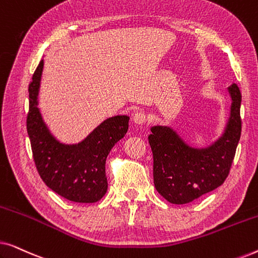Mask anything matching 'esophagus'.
<instances>
[{
	"label": "esophagus",
	"instance_id": "esophagus-1",
	"mask_svg": "<svg viewBox=\"0 0 258 258\" xmlns=\"http://www.w3.org/2000/svg\"><path fill=\"white\" fill-rule=\"evenodd\" d=\"M133 121L135 122L136 124L141 125V124H143V123H146V121H147V116H146V114H144V112H142V111H137V112H135V114H134V116H133Z\"/></svg>",
	"mask_w": 258,
	"mask_h": 258
}]
</instances>
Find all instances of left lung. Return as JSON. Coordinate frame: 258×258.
<instances>
[{
	"instance_id": "obj_1",
	"label": "left lung",
	"mask_w": 258,
	"mask_h": 258,
	"mask_svg": "<svg viewBox=\"0 0 258 258\" xmlns=\"http://www.w3.org/2000/svg\"><path fill=\"white\" fill-rule=\"evenodd\" d=\"M230 116L224 133L207 148L186 144L174 129L155 125L148 137L154 157L155 188L172 204L190 203L223 184L241 137L242 95L237 84L228 88Z\"/></svg>"
}]
</instances>
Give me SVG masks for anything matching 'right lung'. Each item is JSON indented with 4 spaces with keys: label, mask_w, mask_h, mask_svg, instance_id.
<instances>
[{
    "label": "right lung",
    "mask_w": 258,
    "mask_h": 258,
    "mask_svg": "<svg viewBox=\"0 0 258 258\" xmlns=\"http://www.w3.org/2000/svg\"><path fill=\"white\" fill-rule=\"evenodd\" d=\"M43 59L29 84L27 130L38 174L52 191L77 203H95L105 195L108 181L105 160L111 148L128 132L129 117H109L82 142L66 144L52 136L38 109V91Z\"/></svg>",
    "instance_id": "add662e5"
}]
</instances>
